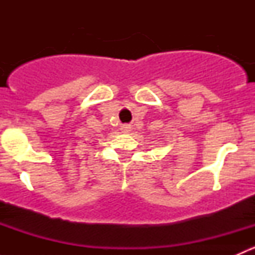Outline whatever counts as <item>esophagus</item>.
I'll return each mask as SVG.
<instances>
[{
    "label": "esophagus",
    "instance_id": "esophagus-1",
    "mask_svg": "<svg viewBox=\"0 0 255 255\" xmlns=\"http://www.w3.org/2000/svg\"><path fill=\"white\" fill-rule=\"evenodd\" d=\"M125 128H126V129H127V128H128V127H125Z\"/></svg>",
    "mask_w": 255,
    "mask_h": 255
}]
</instances>
